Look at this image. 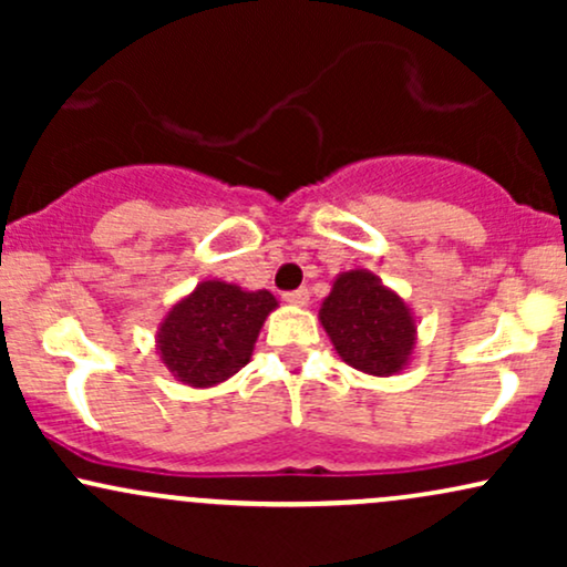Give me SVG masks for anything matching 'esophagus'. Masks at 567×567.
<instances>
[{
    "label": "esophagus",
    "mask_w": 567,
    "mask_h": 567,
    "mask_svg": "<svg viewBox=\"0 0 567 567\" xmlns=\"http://www.w3.org/2000/svg\"><path fill=\"white\" fill-rule=\"evenodd\" d=\"M285 301L292 303V306H306V303H309V290L298 288V290L285 292Z\"/></svg>",
    "instance_id": "1"
}]
</instances>
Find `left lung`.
Here are the masks:
<instances>
[{"mask_svg":"<svg viewBox=\"0 0 567 567\" xmlns=\"http://www.w3.org/2000/svg\"><path fill=\"white\" fill-rule=\"evenodd\" d=\"M320 322L338 357L375 379L405 370L419 341L405 298L368 269L341 271L333 279L320 303Z\"/></svg>","mask_w":567,"mask_h":567,"instance_id":"left-lung-1","label":"left lung"}]
</instances>
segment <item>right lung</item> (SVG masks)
Returning <instances> with one entry per match:
<instances>
[{"label":"right lung","instance_id":"add662e5","mask_svg":"<svg viewBox=\"0 0 567 567\" xmlns=\"http://www.w3.org/2000/svg\"><path fill=\"white\" fill-rule=\"evenodd\" d=\"M279 306L269 290L205 279L178 298L157 328V354L175 381L210 389L250 362L266 317Z\"/></svg>","mask_w":567,"mask_h":567}]
</instances>
